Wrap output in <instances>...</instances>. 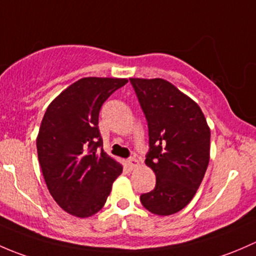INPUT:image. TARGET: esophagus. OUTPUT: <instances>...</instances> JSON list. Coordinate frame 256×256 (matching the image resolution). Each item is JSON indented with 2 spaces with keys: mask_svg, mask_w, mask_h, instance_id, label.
<instances>
[{
  "mask_svg": "<svg viewBox=\"0 0 256 256\" xmlns=\"http://www.w3.org/2000/svg\"><path fill=\"white\" fill-rule=\"evenodd\" d=\"M127 165L130 170H133V168L139 166V160L136 158H130V159L127 160Z\"/></svg>",
  "mask_w": 256,
  "mask_h": 256,
  "instance_id": "1",
  "label": "esophagus"
}]
</instances>
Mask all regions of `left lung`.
Listing matches in <instances>:
<instances>
[{
	"instance_id": "8db88e82",
	"label": "left lung",
	"mask_w": 256,
	"mask_h": 256,
	"mask_svg": "<svg viewBox=\"0 0 256 256\" xmlns=\"http://www.w3.org/2000/svg\"><path fill=\"white\" fill-rule=\"evenodd\" d=\"M149 127L146 164L156 185L140 202L156 216H170L191 202L210 162V129L198 104L164 78H129Z\"/></svg>"
}]
</instances>
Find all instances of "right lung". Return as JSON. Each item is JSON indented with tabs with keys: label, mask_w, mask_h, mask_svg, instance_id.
Masks as SVG:
<instances>
[{
	"label": "right lung",
	"mask_w": 256,
	"mask_h": 256,
	"mask_svg": "<svg viewBox=\"0 0 256 256\" xmlns=\"http://www.w3.org/2000/svg\"><path fill=\"white\" fill-rule=\"evenodd\" d=\"M128 82L118 78H82L46 108L36 152L50 194L74 217L96 214L123 166L104 149L98 114L104 102Z\"/></svg>",
	"instance_id": "1"
}]
</instances>
